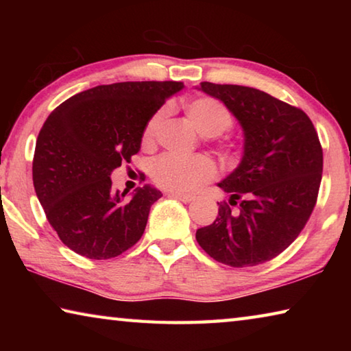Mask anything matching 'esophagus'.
Here are the masks:
<instances>
[{"label": "esophagus", "mask_w": 351, "mask_h": 351, "mask_svg": "<svg viewBox=\"0 0 351 351\" xmlns=\"http://www.w3.org/2000/svg\"><path fill=\"white\" fill-rule=\"evenodd\" d=\"M167 197L170 198H176L182 201V203H190V201H193L195 197H192V195H186V193H178V192H169Z\"/></svg>", "instance_id": "34e87169"}]
</instances>
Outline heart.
I'll use <instances>...</instances> for the list:
<instances>
[{"label":"heart","mask_w":351,"mask_h":351,"mask_svg":"<svg viewBox=\"0 0 351 351\" xmlns=\"http://www.w3.org/2000/svg\"><path fill=\"white\" fill-rule=\"evenodd\" d=\"M187 121L204 138H217L232 127V116L215 99L198 97L184 105ZM164 112L159 111L148 121L144 130V144L150 145L156 136L159 123L162 121ZM150 173L153 181L159 187L170 192L190 193L213 180L217 175L215 162L209 156H198L180 159L165 154L152 164Z\"/></svg>","instance_id":"b5f03b06"}]
</instances>
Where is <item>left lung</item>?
Instances as JSON below:
<instances>
[{
  "label": "left lung",
  "mask_w": 351,
  "mask_h": 351,
  "mask_svg": "<svg viewBox=\"0 0 351 351\" xmlns=\"http://www.w3.org/2000/svg\"><path fill=\"white\" fill-rule=\"evenodd\" d=\"M197 90L218 99L243 130V156L218 182L232 213L219 204L215 221L197 230V241L219 263L245 268L283 252L316 206L324 154L304 111L255 88L201 82Z\"/></svg>",
  "instance_id": "obj_1"
}]
</instances>
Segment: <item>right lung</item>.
Wrapping results in <instances>:
<instances>
[{
  "label": "right lung",
  "instance_id": "obj_1",
  "mask_svg": "<svg viewBox=\"0 0 351 351\" xmlns=\"http://www.w3.org/2000/svg\"><path fill=\"white\" fill-rule=\"evenodd\" d=\"M181 82L99 85L64 100L41 127L32 180L46 218L63 245L86 258L125 252L144 234L150 207L162 197L145 184L125 198L111 173L141 150L147 123Z\"/></svg>",
  "mask_w": 351,
  "mask_h": 351
}]
</instances>
